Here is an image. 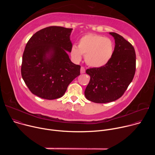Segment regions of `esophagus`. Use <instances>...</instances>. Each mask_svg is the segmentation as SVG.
I'll list each match as a JSON object with an SVG mask.
<instances>
[{
    "label": "esophagus",
    "mask_w": 155,
    "mask_h": 155,
    "mask_svg": "<svg viewBox=\"0 0 155 155\" xmlns=\"http://www.w3.org/2000/svg\"><path fill=\"white\" fill-rule=\"evenodd\" d=\"M85 72V69L84 67H81L80 69V73L81 74H84Z\"/></svg>",
    "instance_id": "esophagus-1"
}]
</instances>
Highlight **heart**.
Wrapping results in <instances>:
<instances>
[{
  "label": "heart",
  "mask_w": 155,
  "mask_h": 155,
  "mask_svg": "<svg viewBox=\"0 0 155 155\" xmlns=\"http://www.w3.org/2000/svg\"><path fill=\"white\" fill-rule=\"evenodd\" d=\"M114 50V43L110 38L94 34H87L80 39L78 47L75 45L72 47L71 54L78 61L81 59L83 55L88 65L99 68L110 60Z\"/></svg>",
  "instance_id": "obj_1"
}]
</instances>
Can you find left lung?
I'll return each instance as SVG.
<instances>
[{"label":"left lung","mask_w":155,"mask_h":155,"mask_svg":"<svg viewBox=\"0 0 155 155\" xmlns=\"http://www.w3.org/2000/svg\"><path fill=\"white\" fill-rule=\"evenodd\" d=\"M115 41L110 60L100 68L88 69L90 80L84 91L86 98L95 103H107L121 97L133 80L136 56L134 47L121 35L110 32Z\"/></svg>","instance_id":"obj_1"}]
</instances>
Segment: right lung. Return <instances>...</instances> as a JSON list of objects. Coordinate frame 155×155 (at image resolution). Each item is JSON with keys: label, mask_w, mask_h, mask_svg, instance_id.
Here are the masks:
<instances>
[{"label": "right lung", "mask_w": 155, "mask_h": 155, "mask_svg": "<svg viewBox=\"0 0 155 155\" xmlns=\"http://www.w3.org/2000/svg\"><path fill=\"white\" fill-rule=\"evenodd\" d=\"M72 29L50 26L34 34L23 55L21 75L31 92L42 99L62 97L69 84L80 74V65L72 62Z\"/></svg>", "instance_id": "right-lung-1"}]
</instances>
